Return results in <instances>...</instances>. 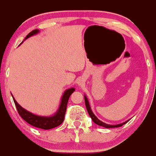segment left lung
I'll list each match as a JSON object with an SVG mask.
<instances>
[{
    "label": "left lung",
    "instance_id": "1",
    "mask_svg": "<svg viewBox=\"0 0 156 156\" xmlns=\"http://www.w3.org/2000/svg\"><path fill=\"white\" fill-rule=\"evenodd\" d=\"M84 98H85V104H86V109H87L88 113V114H89V116L90 117V118H91V119H92L93 122H94V123H96V125H99V126H101V127H106V128H114V127H122V125H125V124L127 123V122H129V119H128L125 122H123V123L119 124V125H108V124L104 123V122H101V120L98 119V118L96 117L95 115H94V114L93 113L92 111H91V109H90L89 103H88V98H87V97H86V96H84Z\"/></svg>",
    "mask_w": 156,
    "mask_h": 156
}]
</instances>
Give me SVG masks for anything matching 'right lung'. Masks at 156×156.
I'll use <instances>...</instances> for the list:
<instances>
[{"label":"right lung","mask_w":156,"mask_h":156,"mask_svg":"<svg viewBox=\"0 0 156 156\" xmlns=\"http://www.w3.org/2000/svg\"><path fill=\"white\" fill-rule=\"evenodd\" d=\"M39 31L38 29H34V30L31 31V32L29 33L28 35L25 37L24 40L28 39L29 37L37 34ZM74 90L75 88H69V89H67L66 91L64 92L62 97L61 98V103L58 112H57L53 116H51V117H41V116L36 115V114H34L31 113V112L27 111V110L21 107V106L17 103V101H16L15 98H13V95L12 97L13 101H14L15 103L16 107L17 109V111L19 112V115L21 116V118H22L23 120H25V121L27 122V123H29V125L34 126V127H36L37 128H40V129H50L58 127V126L60 125L63 122L69 97H70V96L73 93Z\"/></svg>","instance_id":"1"}]
</instances>
